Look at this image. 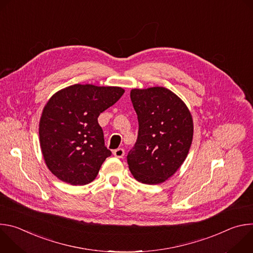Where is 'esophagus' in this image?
Instances as JSON below:
<instances>
[{
  "instance_id": "34e87169",
  "label": "esophagus",
  "mask_w": 253,
  "mask_h": 253,
  "mask_svg": "<svg viewBox=\"0 0 253 253\" xmlns=\"http://www.w3.org/2000/svg\"><path fill=\"white\" fill-rule=\"evenodd\" d=\"M113 155H114L115 157H117V158H123L124 155H125V151H124V149H122V148H118V149L114 150Z\"/></svg>"
}]
</instances>
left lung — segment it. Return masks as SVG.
Masks as SVG:
<instances>
[{
    "mask_svg": "<svg viewBox=\"0 0 253 253\" xmlns=\"http://www.w3.org/2000/svg\"><path fill=\"white\" fill-rule=\"evenodd\" d=\"M139 131L127 155L133 177L144 184H159L182 165L193 138V120L185 103L164 87L132 89Z\"/></svg>",
    "mask_w": 253,
    "mask_h": 253,
    "instance_id": "obj_1",
    "label": "left lung"
}]
</instances>
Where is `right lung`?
Wrapping results in <instances>:
<instances>
[{
  "instance_id": "add662e5",
  "label": "right lung",
  "mask_w": 253,
  "mask_h": 253,
  "mask_svg": "<svg viewBox=\"0 0 253 253\" xmlns=\"http://www.w3.org/2000/svg\"><path fill=\"white\" fill-rule=\"evenodd\" d=\"M124 92L121 87L75 84L49 99L39 136L45 163L57 178L71 185H86L96 178L112 154L105 146L98 117Z\"/></svg>"
}]
</instances>
